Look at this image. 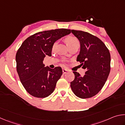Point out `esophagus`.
<instances>
[{
  "label": "esophagus",
  "instance_id": "obj_1",
  "mask_svg": "<svg viewBox=\"0 0 125 125\" xmlns=\"http://www.w3.org/2000/svg\"><path fill=\"white\" fill-rule=\"evenodd\" d=\"M62 72H63V74H65V73H67L68 71L67 70V69H62Z\"/></svg>",
  "mask_w": 125,
  "mask_h": 125
}]
</instances>
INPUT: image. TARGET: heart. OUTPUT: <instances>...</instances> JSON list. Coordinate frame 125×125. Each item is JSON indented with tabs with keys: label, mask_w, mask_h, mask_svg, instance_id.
Returning a JSON list of instances; mask_svg holds the SVG:
<instances>
[{
	"label": "heart",
	"mask_w": 125,
	"mask_h": 125,
	"mask_svg": "<svg viewBox=\"0 0 125 125\" xmlns=\"http://www.w3.org/2000/svg\"><path fill=\"white\" fill-rule=\"evenodd\" d=\"M65 43L67 44V45L68 46V47H70V46H71L72 45H73V44H74L75 43H76V42H78L77 38H75L73 36H68L65 38ZM57 42H56L53 44L52 50H54L55 49V48H56L57 46Z\"/></svg>",
	"instance_id": "b5f03b06"
}]
</instances>
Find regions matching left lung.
<instances>
[{
  "instance_id": "obj_1",
  "label": "left lung",
  "mask_w": 125,
  "mask_h": 125,
  "mask_svg": "<svg viewBox=\"0 0 125 125\" xmlns=\"http://www.w3.org/2000/svg\"><path fill=\"white\" fill-rule=\"evenodd\" d=\"M71 31L80 44L77 61L86 71L83 77L77 72H73L75 78L71 82V87L79 98H92L100 92L108 78L110 72V54L98 37L84 31Z\"/></svg>"
}]
</instances>
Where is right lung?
Returning a JSON list of instances; mask_svg holds the SVG:
<instances>
[{
	"instance_id": "add662e5",
	"label": "right lung",
	"mask_w": 125,
	"mask_h": 125,
	"mask_svg": "<svg viewBox=\"0 0 125 125\" xmlns=\"http://www.w3.org/2000/svg\"><path fill=\"white\" fill-rule=\"evenodd\" d=\"M71 32L59 29L44 31L30 36L23 42L16 54V70L22 85L31 95L46 98L53 92L62 75L60 67L51 69L43 63L46 55L51 56L52 45Z\"/></svg>"
}]
</instances>
